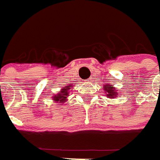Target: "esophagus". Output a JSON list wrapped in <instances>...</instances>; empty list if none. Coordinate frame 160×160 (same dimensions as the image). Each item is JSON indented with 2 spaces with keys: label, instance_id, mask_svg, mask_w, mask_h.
I'll use <instances>...</instances> for the list:
<instances>
[{
  "label": "esophagus",
  "instance_id": "1",
  "mask_svg": "<svg viewBox=\"0 0 160 160\" xmlns=\"http://www.w3.org/2000/svg\"><path fill=\"white\" fill-rule=\"evenodd\" d=\"M92 81V77H90V78H88L87 80H85V82H86V83H91Z\"/></svg>",
  "mask_w": 160,
  "mask_h": 160
}]
</instances>
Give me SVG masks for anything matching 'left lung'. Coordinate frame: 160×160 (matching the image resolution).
Instances as JSON below:
<instances>
[{
  "mask_svg": "<svg viewBox=\"0 0 160 160\" xmlns=\"http://www.w3.org/2000/svg\"><path fill=\"white\" fill-rule=\"evenodd\" d=\"M103 91H105L106 96L108 97L109 99H114V98H116L117 96L118 95V92L116 90V88L113 87L112 85L108 84V83H106V84L103 85Z\"/></svg>",
  "mask_w": 160,
  "mask_h": 160,
  "instance_id": "left-lung-1",
  "label": "left lung"
}]
</instances>
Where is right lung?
<instances>
[{
	"mask_svg": "<svg viewBox=\"0 0 160 160\" xmlns=\"http://www.w3.org/2000/svg\"><path fill=\"white\" fill-rule=\"evenodd\" d=\"M73 87L72 84H68L64 87H62L60 91L58 92L57 94L52 96V100L56 103H59V105H63L65 102L68 101V98L69 96V90Z\"/></svg>",
	"mask_w": 160,
	"mask_h": 160,
	"instance_id": "add662e5",
	"label": "right lung"
}]
</instances>
